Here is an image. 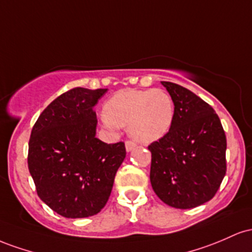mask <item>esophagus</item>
<instances>
[{"label":"esophagus","mask_w":252,"mask_h":252,"mask_svg":"<svg viewBox=\"0 0 252 252\" xmlns=\"http://www.w3.org/2000/svg\"><path fill=\"white\" fill-rule=\"evenodd\" d=\"M125 146H126V151L129 152V151H132V150H133L135 146H137V144H135L134 141H132V140H126Z\"/></svg>","instance_id":"1"}]
</instances>
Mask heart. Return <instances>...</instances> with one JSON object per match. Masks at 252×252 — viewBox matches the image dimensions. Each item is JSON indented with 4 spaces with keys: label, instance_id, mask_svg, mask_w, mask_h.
Here are the masks:
<instances>
[{
    "label": "heart",
    "instance_id": "heart-1",
    "mask_svg": "<svg viewBox=\"0 0 252 252\" xmlns=\"http://www.w3.org/2000/svg\"><path fill=\"white\" fill-rule=\"evenodd\" d=\"M103 114L108 125L125 127L140 143L156 141L169 132L174 102L162 89L120 90L107 100Z\"/></svg>",
    "mask_w": 252,
    "mask_h": 252
}]
</instances>
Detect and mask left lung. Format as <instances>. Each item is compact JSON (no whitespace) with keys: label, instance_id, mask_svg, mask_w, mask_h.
Segmentation results:
<instances>
[{"label":"left lung","instance_id":"left-lung-1","mask_svg":"<svg viewBox=\"0 0 252 252\" xmlns=\"http://www.w3.org/2000/svg\"><path fill=\"white\" fill-rule=\"evenodd\" d=\"M174 102V121L149 145L150 181L157 196L180 210L210 201L226 174V135L220 119L190 90L162 82Z\"/></svg>","mask_w":252,"mask_h":252}]
</instances>
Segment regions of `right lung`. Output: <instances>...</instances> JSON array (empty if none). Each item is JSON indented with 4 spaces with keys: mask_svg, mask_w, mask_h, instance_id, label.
<instances>
[{
    "mask_svg": "<svg viewBox=\"0 0 252 252\" xmlns=\"http://www.w3.org/2000/svg\"><path fill=\"white\" fill-rule=\"evenodd\" d=\"M107 89L73 88L58 96L39 115L28 143V169L36 193L65 218L97 214L111 195L126 157L125 144L95 137L94 106Z\"/></svg>",
    "mask_w": 252,
    "mask_h": 252,
    "instance_id": "obj_1",
    "label": "right lung"
}]
</instances>
